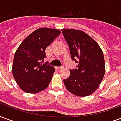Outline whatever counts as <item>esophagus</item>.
Here are the masks:
<instances>
[{
  "mask_svg": "<svg viewBox=\"0 0 121 121\" xmlns=\"http://www.w3.org/2000/svg\"><path fill=\"white\" fill-rule=\"evenodd\" d=\"M62 68V67H58V66L55 67V69H61Z\"/></svg>",
  "mask_w": 121,
  "mask_h": 121,
  "instance_id": "esophagus-1",
  "label": "esophagus"
}]
</instances>
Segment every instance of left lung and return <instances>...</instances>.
<instances>
[{
	"label": "left lung",
	"mask_w": 121,
	"mask_h": 121,
	"mask_svg": "<svg viewBox=\"0 0 121 121\" xmlns=\"http://www.w3.org/2000/svg\"><path fill=\"white\" fill-rule=\"evenodd\" d=\"M62 32L69 46L71 59L79 63L77 69L69 70V77L64 79V85L75 95H90L99 88L105 74L103 51L83 31L62 29Z\"/></svg>",
	"instance_id": "1"
}]
</instances>
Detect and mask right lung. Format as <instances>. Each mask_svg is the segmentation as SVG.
Segmentation results:
<instances>
[{"instance_id":"add662e5","label":"right lung","mask_w":121,"mask_h":121,"mask_svg":"<svg viewBox=\"0 0 121 121\" xmlns=\"http://www.w3.org/2000/svg\"><path fill=\"white\" fill-rule=\"evenodd\" d=\"M60 34L57 29L39 28L28 35L16 50L12 73L24 91L39 93L50 84L55 68L40 61L46 57V48Z\"/></svg>"}]
</instances>
